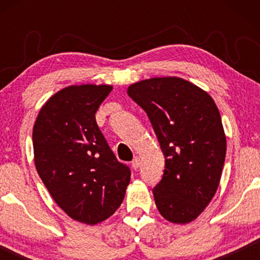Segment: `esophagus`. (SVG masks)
<instances>
[{"mask_svg": "<svg viewBox=\"0 0 260 260\" xmlns=\"http://www.w3.org/2000/svg\"><path fill=\"white\" fill-rule=\"evenodd\" d=\"M140 165H141V159H140V157H135L134 159H133V162H131V166H133V168L136 170V169H138V167H140Z\"/></svg>", "mask_w": 260, "mask_h": 260, "instance_id": "obj_1", "label": "esophagus"}]
</instances>
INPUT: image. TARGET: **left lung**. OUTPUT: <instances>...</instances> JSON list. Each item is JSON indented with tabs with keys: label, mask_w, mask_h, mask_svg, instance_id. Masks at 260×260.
Here are the masks:
<instances>
[{
	"label": "left lung",
	"mask_w": 260,
	"mask_h": 260,
	"mask_svg": "<svg viewBox=\"0 0 260 260\" xmlns=\"http://www.w3.org/2000/svg\"><path fill=\"white\" fill-rule=\"evenodd\" d=\"M127 94L147 112L165 156V172L152 189L163 218L194 220L218 189L226 156L221 117L207 92L180 78L133 84Z\"/></svg>",
	"instance_id": "8db88e82"
}]
</instances>
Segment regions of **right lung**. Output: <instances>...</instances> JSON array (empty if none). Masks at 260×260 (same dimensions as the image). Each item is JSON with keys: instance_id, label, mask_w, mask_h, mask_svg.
I'll return each mask as SVG.
<instances>
[{"instance_id": "right-lung-1", "label": "right lung", "mask_w": 260, "mask_h": 260, "mask_svg": "<svg viewBox=\"0 0 260 260\" xmlns=\"http://www.w3.org/2000/svg\"><path fill=\"white\" fill-rule=\"evenodd\" d=\"M112 87L70 86L42 106L33 127L35 167L59 207L95 225L123 202L130 168L116 158L95 122Z\"/></svg>"}]
</instances>
